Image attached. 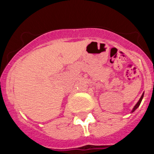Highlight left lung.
Wrapping results in <instances>:
<instances>
[{
	"label": "left lung",
	"mask_w": 154,
	"mask_h": 154,
	"mask_svg": "<svg viewBox=\"0 0 154 154\" xmlns=\"http://www.w3.org/2000/svg\"><path fill=\"white\" fill-rule=\"evenodd\" d=\"M143 96H144V92H143V93L142 94V96H141L140 99H139V101L137 102V104H136L135 106H134V107H133V109H132V111H131V113H132V112H134V111H135V110L137 109L138 108L139 106H140V105L141 102H142V99H143Z\"/></svg>",
	"instance_id": "left-lung-1"
}]
</instances>
